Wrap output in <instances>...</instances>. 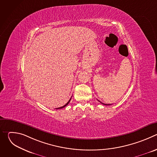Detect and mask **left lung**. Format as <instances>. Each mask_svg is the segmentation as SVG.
<instances>
[{
    "mask_svg": "<svg viewBox=\"0 0 157 157\" xmlns=\"http://www.w3.org/2000/svg\"><path fill=\"white\" fill-rule=\"evenodd\" d=\"M100 102V101H99ZM101 104H104V105H111L112 104H104V103H102V102H100Z\"/></svg>",
    "mask_w": 157,
    "mask_h": 157,
    "instance_id": "1",
    "label": "left lung"
}]
</instances>
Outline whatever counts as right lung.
<instances>
[{
    "instance_id": "1",
    "label": "right lung",
    "mask_w": 157,
    "mask_h": 157,
    "mask_svg": "<svg viewBox=\"0 0 157 157\" xmlns=\"http://www.w3.org/2000/svg\"><path fill=\"white\" fill-rule=\"evenodd\" d=\"M71 98H70V100H69V101H68V102H67V103H66V104H65V105H63V106H62V107H58V108H56V109H62V108H63V107H66V105H68V104H69V102H70V101H71Z\"/></svg>"
}]
</instances>
